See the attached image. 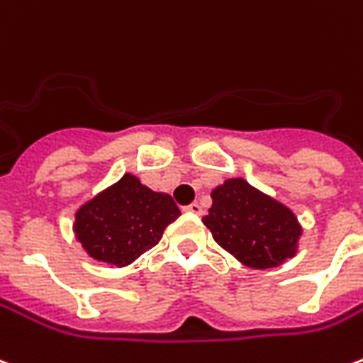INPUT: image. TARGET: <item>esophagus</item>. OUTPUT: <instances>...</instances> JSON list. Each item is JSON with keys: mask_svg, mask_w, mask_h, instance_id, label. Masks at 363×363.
<instances>
[{"mask_svg": "<svg viewBox=\"0 0 363 363\" xmlns=\"http://www.w3.org/2000/svg\"><path fill=\"white\" fill-rule=\"evenodd\" d=\"M184 210H186V212H190V214H196V216H200V214H202V206H200L199 202H192V204L184 208Z\"/></svg>", "mask_w": 363, "mask_h": 363, "instance_id": "1", "label": "esophagus"}]
</instances>
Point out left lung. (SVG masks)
Listing matches in <instances>:
<instances>
[{
  "instance_id": "1",
  "label": "left lung",
  "mask_w": 363,
  "mask_h": 363,
  "mask_svg": "<svg viewBox=\"0 0 363 363\" xmlns=\"http://www.w3.org/2000/svg\"><path fill=\"white\" fill-rule=\"evenodd\" d=\"M202 222L214 242L253 269H273L295 257L303 225L281 200L242 179H225L212 190Z\"/></svg>"
}]
</instances>
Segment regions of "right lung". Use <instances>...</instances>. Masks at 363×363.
<instances>
[{
  "label": "right lung",
  "mask_w": 363,
  "mask_h": 363,
  "mask_svg": "<svg viewBox=\"0 0 363 363\" xmlns=\"http://www.w3.org/2000/svg\"><path fill=\"white\" fill-rule=\"evenodd\" d=\"M179 216L181 210L169 194L125 173L76 210L72 232L92 259L125 267L157 245Z\"/></svg>",
  "instance_id": "1"
}]
</instances>
